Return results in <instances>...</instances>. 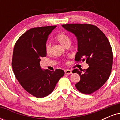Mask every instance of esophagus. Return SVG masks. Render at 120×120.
Here are the masks:
<instances>
[{"mask_svg":"<svg viewBox=\"0 0 120 120\" xmlns=\"http://www.w3.org/2000/svg\"><path fill=\"white\" fill-rule=\"evenodd\" d=\"M65 73L66 74H71L72 73V72H71V71L70 69H67L65 71Z\"/></svg>","mask_w":120,"mask_h":120,"instance_id":"34e87169","label":"esophagus"}]
</instances>
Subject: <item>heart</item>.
I'll list each match as a JSON object with an SVG mask.
<instances>
[{"mask_svg":"<svg viewBox=\"0 0 120 120\" xmlns=\"http://www.w3.org/2000/svg\"><path fill=\"white\" fill-rule=\"evenodd\" d=\"M56 40L60 43L64 47L70 46L71 43V39L70 37L65 32H61L56 36ZM45 50L47 53H49L51 50V44L48 42L46 44Z\"/></svg>","mask_w":120,"mask_h":120,"instance_id":"b5f03b06","label":"heart"}]
</instances>
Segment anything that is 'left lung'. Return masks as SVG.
<instances>
[{"label":"left lung","instance_id":"1","mask_svg":"<svg viewBox=\"0 0 120 120\" xmlns=\"http://www.w3.org/2000/svg\"><path fill=\"white\" fill-rule=\"evenodd\" d=\"M62 26L77 38L78 52L75 61H86L89 65L84 71L77 69L73 71L80 76L75 87L81 93L91 94L99 90L111 74L113 52L110 43L103 31L93 25L70 24Z\"/></svg>","mask_w":120,"mask_h":120}]
</instances>
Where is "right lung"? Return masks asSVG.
<instances>
[{
	"mask_svg": "<svg viewBox=\"0 0 120 120\" xmlns=\"http://www.w3.org/2000/svg\"><path fill=\"white\" fill-rule=\"evenodd\" d=\"M56 26L30 29L18 39L13 49L12 66L16 79L27 93L39 98L50 94L64 75L63 70H42L39 64L46 56L48 36Z\"/></svg>",
	"mask_w": 120,
	"mask_h": 120,
	"instance_id": "add662e5",
	"label": "right lung"
}]
</instances>
